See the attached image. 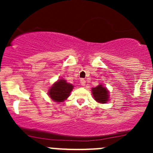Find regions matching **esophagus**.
<instances>
[{
  "label": "esophagus",
  "instance_id": "obj_1",
  "mask_svg": "<svg viewBox=\"0 0 153 153\" xmlns=\"http://www.w3.org/2000/svg\"><path fill=\"white\" fill-rule=\"evenodd\" d=\"M81 86H85V84H86V81L84 79V78H82V79H81Z\"/></svg>",
  "mask_w": 153,
  "mask_h": 153
}]
</instances>
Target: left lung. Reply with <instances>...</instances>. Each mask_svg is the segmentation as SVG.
I'll list each match as a JSON object with an SVG mask.
<instances>
[{
    "label": "left lung",
    "mask_w": 153,
    "mask_h": 153,
    "mask_svg": "<svg viewBox=\"0 0 153 153\" xmlns=\"http://www.w3.org/2000/svg\"><path fill=\"white\" fill-rule=\"evenodd\" d=\"M92 93L94 99L101 104H106L109 100V91L102 84L92 88Z\"/></svg>",
    "instance_id": "left-lung-1"
}]
</instances>
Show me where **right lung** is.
<instances>
[{
	"label": "right lung",
	"instance_id": "obj_1",
	"mask_svg": "<svg viewBox=\"0 0 153 153\" xmlns=\"http://www.w3.org/2000/svg\"><path fill=\"white\" fill-rule=\"evenodd\" d=\"M73 85L69 84L64 79H59L49 88L48 95L55 102H63L69 96L73 89Z\"/></svg>",
	"mask_w": 153,
	"mask_h": 153
}]
</instances>
